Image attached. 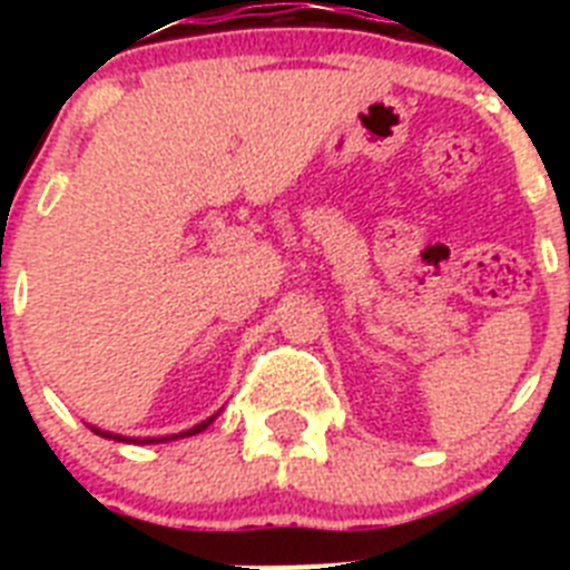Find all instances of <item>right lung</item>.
Returning <instances> with one entry per match:
<instances>
[{"instance_id": "obj_1", "label": "right lung", "mask_w": 570, "mask_h": 570, "mask_svg": "<svg viewBox=\"0 0 570 570\" xmlns=\"http://www.w3.org/2000/svg\"><path fill=\"white\" fill-rule=\"evenodd\" d=\"M214 420H216V414H214V416H208V420H205V422H199V425L188 428V431H183V434L159 436V440H154V436H150V440H130V436L108 434V431H99V428H90V431H94V434H99V436H108V440H116V442H142V445H154V442H168V440H179V436H194V434H199V431H205V428H208L210 422H214Z\"/></svg>"}]
</instances>
